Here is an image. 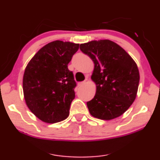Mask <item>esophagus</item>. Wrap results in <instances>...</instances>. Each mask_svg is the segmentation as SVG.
Here are the masks:
<instances>
[{
	"label": "esophagus",
	"instance_id": "esophagus-1",
	"mask_svg": "<svg viewBox=\"0 0 160 160\" xmlns=\"http://www.w3.org/2000/svg\"><path fill=\"white\" fill-rule=\"evenodd\" d=\"M85 84V81H83V82H79L78 83V87H82Z\"/></svg>",
	"mask_w": 160,
	"mask_h": 160
}]
</instances>
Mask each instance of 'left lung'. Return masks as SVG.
<instances>
[{
	"label": "left lung",
	"instance_id": "left-lung-1",
	"mask_svg": "<svg viewBox=\"0 0 160 160\" xmlns=\"http://www.w3.org/2000/svg\"><path fill=\"white\" fill-rule=\"evenodd\" d=\"M80 48L94 63L91 80L96 91L93 99L87 102L90 114L103 120L121 116L136 98L140 80L136 63L109 40H92L80 44Z\"/></svg>",
	"mask_w": 160,
	"mask_h": 160
}]
</instances>
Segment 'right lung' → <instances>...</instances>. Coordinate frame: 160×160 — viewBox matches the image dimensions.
<instances>
[{"label": "right lung", "instance_id": "1", "mask_svg": "<svg viewBox=\"0 0 160 160\" xmlns=\"http://www.w3.org/2000/svg\"><path fill=\"white\" fill-rule=\"evenodd\" d=\"M78 43L55 40L35 53L23 76L26 104L38 119L56 123L67 118L75 97L76 82L68 64L79 49Z\"/></svg>", "mask_w": 160, "mask_h": 160}]
</instances>
